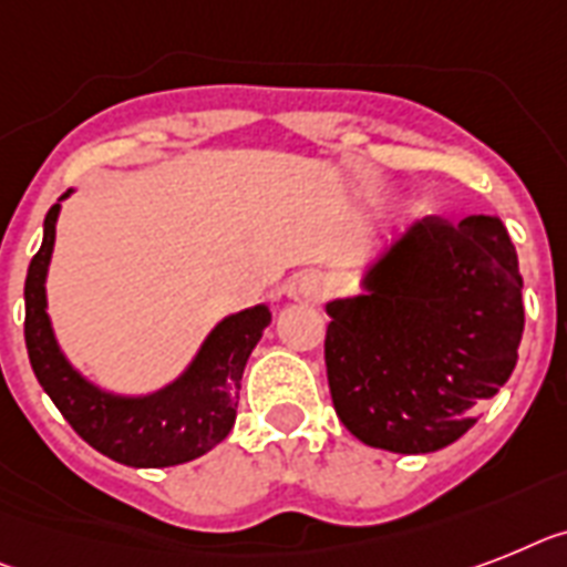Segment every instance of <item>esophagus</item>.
<instances>
[{"instance_id": "34e87169", "label": "esophagus", "mask_w": 567, "mask_h": 567, "mask_svg": "<svg viewBox=\"0 0 567 567\" xmlns=\"http://www.w3.org/2000/svg\"><path fill=\"white\" fill-rule=\"evenodd\" d=\"M295 289H298V295L307 298V301H316V298H321V292H324V284H321V275L318 272H303L298 275Z\"/></svg>"}]
</instances>
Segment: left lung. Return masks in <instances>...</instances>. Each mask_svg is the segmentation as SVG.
I'll list each match as a JSON object with an SVG mask.
<instances>
[{"label": "left lung", "instance_id": "8db88e82", "mask_svg": "<svg viewBox=\"0 0 567 567\" xmlns=\"http://www.w3.org/2000/svg\"><path fill=\"white\" fill-rule=\"evenodd\" d=\"M327 303L324 362L353 437L400 455L455 443L516 368L525 303L498 217H423L364 278Z\"/></svg>", "mask_w": 567, "mask_h": 567}]
</instances>
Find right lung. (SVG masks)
<instances>
[{
	"label": "right lung",
	"mask_w": 567,
	"mask_h": 567,
	"mask_svg": "<svg viewBox=\"0 0 567 567\" xmlns=\"http://www.w3.org/2000/svg\"><path fill=\"white\" fill-rule=\"evenodd\" d=\"M72 194V190H69ZM69 194H63V199ZM60 203L42 226V246L25 278V348L42 391L74 432L101 455L124 466H176L226 441L237 417L243 368L272 312L264 303L223 318L190 368L150 396H115L74 371L60 353L45 312V272L54 249Z\"/></svg>",
	"instance_id": "obj_1"
}]
</instances>
